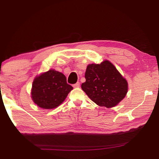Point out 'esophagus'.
Here are the masks:
<instances>
[{
    "label": "esophagus",
    "instance_id": "1",
    "mask_svg": "<svg viewBox=\"0 0 159 159\" xmlns=\"http://www.w3.org/2000/svg\"><path fill=\"white\" fill-rule=\"evenodd\" d=\"M80 87V83L79 82H77L76 84L73 85L74 88H77V87Z\"/></svg>",
    "mask_w": 159,
    "mask_h": 159
}]
</instances>
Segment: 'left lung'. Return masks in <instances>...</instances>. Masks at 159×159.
Masks as SVG:
<instances>
[{
  "instance_id": "left-lung-1",
  "label": "left lung",
  "mask_w": 159,
  "mask_h": 159,
  "mask_svg": "<svg viewBox=\"0 0 159 159\" xmlns=\"http://www.w3.org/2000/svg\"><path fill=\"white\" fill-rule=\"evenodd\" d=\"M86 81L81 88L100 107H114L128 92V82L109 61L89 64L85 74Z\"/></svg>"
}]
</instances>
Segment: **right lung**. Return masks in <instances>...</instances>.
Here are the masks:
<instances>
[{"mask_svg": "<svg viewBox=\"0 0 159 159\" xmlns=\"http://www.w3.org/2000/svg\"><path fill=\"white\" fill-rule=\"evenodd\" d=\"M72 89L66 76L52 69L35 78L31 93L33 102L39 107L52 109L59 107Z\"/></svg>", "mask_w": 159, "mask_h": 159, "instance_id": "add662e5", "label": "right lung"}]
</instances>
